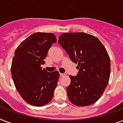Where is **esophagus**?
Masks as SVG:
<instances>
[{"label":"esophagus","instance_id":"34e87169","mask_svg":"<svg viewBox=\"0 0 123 123\" xmlns=\"http://www.w3.org/2000/svg\"><path fill=\"white\" fill-rule=\"evenodd\" d=\"M60 75L63 77V76H66V73H60Z\"/></svg>","mask_w":123,"mask_h":123}]
</instances>
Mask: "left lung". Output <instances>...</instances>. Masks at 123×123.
Returning <instances> with one entry per match:
<instances>
[{
	"mask_svg": "<svg viewBox=\"0 0 123 123\" xmlns=\"http://www.w3.org/2000/svg\"><path fill=\"white\" fill-rule=\"evenodd\" d=\"M58 42L79 69L77 76H69V100L78 107L93 104L103 94L110 79L111 60L106 48L98 37L85 32L62 34Z\"/></svg>",
	"mask_w": 123,
	"mask_h": 123,
	"instance_id": "8db88e82",
	"label": "left lung"
}]
</instances>
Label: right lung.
I'll return each mask as SVG.
<instances>
[{
	"label": "right lung",
	"instance_id": "add662e5",
	"mask_svg": "<svg viewBox=\"0 0 123 123\" xmlns=\"http://www.w3.org/2000/svg\"><path fill=\"white\" fill-rule=\"evenodd\" d=\"M57 42L53 33L35 32L16 49L11 64V75L18 93L25 101L36 107L48 104L54 96L59 77L57 71L42 69L47 53Z\"/></svg>",
	"mask_w": 123,
	"mask_h": 123
}]
</instances>
